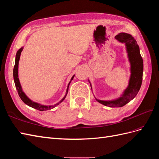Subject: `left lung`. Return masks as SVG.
<instances>
[{"mask_svg": "<svg viewBox=\"0 0 159 159\" xmlns=\"http://www.w3.org/2000/svg\"><path fill=\"white\" fill-rule=\"evenodd\" d=\"M115 38L121 43H125L127 57L130 63L131 75L127 88L119 98L111 100H102L96 98L104 106L109 107H121L133 100L140 90L144 70L143 59L140 52V48L136 40L131 35L127 33H119ZM89 81V80H88ZM90 84V82L89 81ZM92 88V85L90 84Z\"/></svg>", "mask_w": 159, "mask_h": 159, "instance_id": "left-lung-1", "label": "left lung"}]
</instances>
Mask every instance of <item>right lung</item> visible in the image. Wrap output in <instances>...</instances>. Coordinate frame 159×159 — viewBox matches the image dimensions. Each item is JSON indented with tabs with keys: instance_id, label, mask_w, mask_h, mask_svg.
Instances as JSON below:
<instances>
[{
	"instance_id": "obj_1",
	"label": "right lung",
	"mask_w": 159,
	"mask_h": 159,
	"mask_svg": "<svg viewBox=\"0 0 159 159\" xmlns=\"http://www.w3.org/2000/svg\"><path fill=\"white\" fill-rule=\"evenodd\" d=\"M23 49L24 48L21 47L20 49H19L17 52L16 54V57H15V66H14V69H13V78H14V82H15V87H16V89L17 90L18 92V94L19 96V97L21 98V100L23 102H24L25 104L27 105H28L30 107H32L35 109H37L38 111H47V110H50V109H52L53 108L56 107L57 105H59V104H61L62 102L63 101L65 100V98H66V96L67 94V92H68V90H69V84L71 83V81L73 80V77H74L75 75H73V77H71V81L69 82L68 86H67V90H66V94H65L64 97L62 98L59 102L56 103L55 104H54V105H43V104H41L40 103H38L36 102H34L32 101V100L30 99L28 96H26V94L24 93V92L22 90V88L21 86V84L20 82H19V77H18V66H19V59H20V56H21V53L22 52Z\"/></svg>"
}]
</instances>
